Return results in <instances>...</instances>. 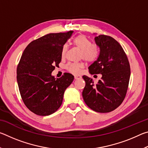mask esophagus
<instances>
[{
	"mask_svg": "<svg viewBox=\"0 0 148 148\" xmlns=\"http://www.w3.org/2000/svg\"><path fill=\"white\" fill-rule=\"evenodd\" d=\"M82 77L81 76L79 75H74V79H80Z\"/></svg>",
	"mask_w": 148,
	"mask_h": 148,
	"instance_id": "obj_1",
	"label": "esophagus"
}]
</instances>
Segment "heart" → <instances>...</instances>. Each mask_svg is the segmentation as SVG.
<instances>
[{"label":"heart","mask_w":148,"mask_h":148,"mask_svg":"<svg viewBox=\"0 0 148 148\" xmlns=\"http://www.w3.org/2000/svg\"><path fill=\"white\" fill-rule=\"evenodd\" d=\"M73 44L75 47L79 49V58L83 59L87 62H92L96 61L99 56V49L97 44H91L86 36L80 34L73 40ZM68 51L67 45H64L62 48L61 56L65 57ZM83 62H70L66 65V69L69 72L74 74H78L84 67Z\"/></svg>","instance_id":"1"}]
</instances>
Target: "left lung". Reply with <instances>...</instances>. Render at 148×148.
Masks as SVG:
<instances>
[{
    "label": "left lung",
    "instance_id": "1",
    "mask_svg": "<svg viewBox=\"0 0 148 148\" xmlns=\"http://www.w3.org/2000/svg\"><path fill=\"white\" fill-rule=\"evenodd\" d=\"M95 41L99 48V56L89 66V71L91 74H101L102 77L94 84L91 77L83 76L86 86L82 96L91 110L107 113L119 107L125 99L131 69L126 53L114 38L102 34L95 37Z\"/></svg>",
    "mask_w": 148,
    "mask_h": 148
}]
</instances>
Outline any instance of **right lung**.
Listing matches in <instances>:
<instances>
[{"label":"right lung","mask_w":148,"mask_h":148,"mask_svg":"<svg viewBox=\"0 0 148 148\" xmlns=\"http://www.w3.org/2000/svg\"><path fill=\"white\" fill-rule=\"evenodd\" d=\"M73 31L50 33L32 41L25 49L17 67L21 99L30 111L46 116L61 106L64 91L74 80L64 73L56 79L51 72L61 61L63 45Z\"/></svg>","instance_id":"1"}]
</instances>
